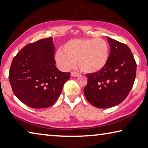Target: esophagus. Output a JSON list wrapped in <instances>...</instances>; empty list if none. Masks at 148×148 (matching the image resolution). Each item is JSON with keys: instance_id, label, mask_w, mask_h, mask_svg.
Wrapping results in <instances>:
<instances>
[{"instance_id": "1", "label": "esophagus", "mask_w": 148, "mask_h": 148, "mask_svg": "<svg viewBox=\"0 0 148 148\" xmlns=\"http://www.w3.org/2000/svg\"><path fill=\"white\" fill-rule=\"evenodd\" d=\"M70 75H71V76H72V77H77V76H78L79 74L78 73H77V72H72Z\"/></svg>"}]
</instances>
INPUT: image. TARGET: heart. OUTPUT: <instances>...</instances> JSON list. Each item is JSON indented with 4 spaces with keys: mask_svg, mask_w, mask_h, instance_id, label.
I'll return each mask as SVG.
<instances>
[{
    "mask_svg": "<svg viewBox=\"0 0 148 148\" xmlns=\"http://www.w3.org/2000/svg\"><path fill=\"white\" fill-rule=\"evenodd\" d=\"M109 48L106 41L101 38L74 39L66 42L58 51L55 60L60 69H71L77 61L78 67L85 73L99 72L108 60Z\"/></svg>",
    "mask_w": 148,
    "mask_h": 148,
    "instance_id": "1",
    "label": "heart"
}]
</instances>
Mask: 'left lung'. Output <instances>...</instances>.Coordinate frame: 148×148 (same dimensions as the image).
<instances>
[{
  "instance_id": "8db88e82",
  "label": "left lung",
  "mask_w": 148,
  "mask_h": 148,
  "mask_svg": "<svg viewBox=\"0 0 148 148\" xmlns=\"http://www.w3.org/2000/svg\"><path fill=\"white\" fill-rule=\"evenodd\" d=\"M109 58L99 72L86 74L85 97L93 106L106 109L120 104L132 89L136 74V62L126 45L110 37Z\"/></svg>"
}]
</instances>
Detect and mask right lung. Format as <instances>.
Instances as JSON below:
<instances>
[{"label": "right lung", "instance_id": "add662e5", "mask_svg": "<svg viewBox=\"0 0 148 148\" xmlns=\"http://www.w3.org/2000/svg\"><path fill=\"white\" fill-rule=\"evenodd\" d=\"M53 37L29 43L14 57L9 71V81L14 94L23 103L34 109L53 105L70 72L56 67Z\"/></svg>", "mask_w": 148, "mask_h": 148}]
</instances>
